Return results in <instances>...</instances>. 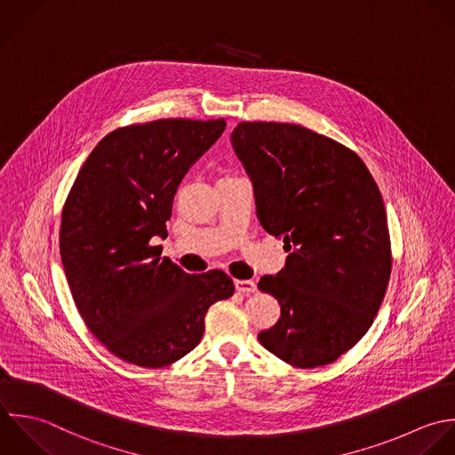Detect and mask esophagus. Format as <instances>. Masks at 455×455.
Here are the masks:
<instances>
[{
	"label": "esophagus",
	"mask_w": 455,
	"mask_h": 455,
	"mask_svg": "<svg viewBox=\"0 0 455 455\" xmlns=\"http://www.w3.org/2000/svg\"><path fill=\"white\" fill-rule=\"evenodd\" d=\"M235 289L243 294H253L257 291V283L253 280H235Z\"/></svg>",
	"instance_id": "34e87169"
}]
</instances>
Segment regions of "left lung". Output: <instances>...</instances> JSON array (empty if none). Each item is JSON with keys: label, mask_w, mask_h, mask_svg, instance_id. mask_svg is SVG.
Instances as JSON below:
<instances>
[{"label": "left lung", "mask_w": 455, "mask_h": 455, "mask_svg": "<svg viewBox=\"0 0 455 455\" xmlns=\"http://www.w3.org/2000/svg\"><path fill=\"white\" fill-rule=\"evenodd\" d=\"M232 147L253 184L262 228L289 253L259 282L282 315L260 344L299 369L333 363L369 331L392 250L385 204L356 152L296 124L241 122Z\"/></svg>", "instance_id": "1"}]
</instances>
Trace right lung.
Here are the masks:
<instances>
[{
  "label": "right lung",
  "mask_w": 455,
  "mask_h": 455,
  "mask_svg": "<svg viewBox=\"0 0 455 455\" xmlns=\"http://www.w3.org/2000/svg\"><path fill=\"white\" fill-rule=\"evenodd\" d=\"M227 122L163 118L106 134L81 166L61 211L60 255L86 328L127 363L161 369L193 351L211 305L232 278L188 275L154 237H166L173 196Z\"/></svg>",
  "instance_id": "add662e5"
}]
</instances>
